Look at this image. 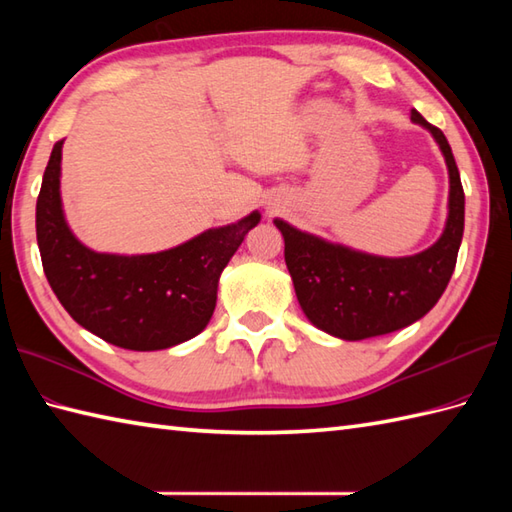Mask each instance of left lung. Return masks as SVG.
I'll return each instance as SVG.
<instances>
[{"label": "left lung", "instance_id": "left-lung-1", "mask_svg": "<svg viewBox=\"0 0 512 512\" xmlns=\"http://www.w3.org/2000/svg\"><path fill=\"white\" fill-rule=\"evenodd\" d=\"M411 121L427 129L449 171V202L438 242L407 257H383L319 237L275 217L284 235V257L297 301L308 321L343 341L407 328L422 319L447 288L464 233V191L449 140L411 110Z\"/></svg>", "mask_w": 512, "mask_h": 512}]
</instances>
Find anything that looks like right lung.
Returning <instances> with one entry per match:
<instances>
[{"label":"right lung","mask_w":512,"mask_h":512,"mask_svg":"<svg viewBox=\"0 0 512 512\" xmlns=\"http://www.w3.org/2000/svg\"><path fill=\"white\" fill-rule=\"evenodd\" d=\"M61 151L63 140L52 147L37 198L41 264L61 306L81 328L123 350H167L198 336L213 317L222 270L262 213L158 253H99L65 220Z\"/></svg>","instance_id":"obj_1"}]
</instances>
